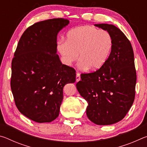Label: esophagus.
<instances>
[{"mask_svg":"<svg viewBox=\"0 0 147 147\" xmlns=\"http://www.w3.org/2000/svg\"><path fill=\"white\" fill-rule=\"evenodd\" d=\"M76 82H79L80 80V74L79 73H76Z\"/></svg>","mask_w":147,"mask_h":147,"instance_id":"34e87169","label":"esophagus"}]
</instances>
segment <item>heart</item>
Segmentation results:
<instances>
[{
    "label": "heart",
    "mask_w": 147,
    "mask_h": 147,
    "mask_svg": "<svg viewBox=\"0 0 147 147\" xmlns=\"http://www.w3.org/2000/svg\"><path fill=\"white\" fill-rule=\"evenodd\" d=\"M113 40L110 34L93 26L84 25L71 29L67 40L59 39L57 49L66 65L78 58L79 67L97 70L106 63L110 54Z\"/></svg>",
    "instance_id": "obj_1"
}]
</instances>
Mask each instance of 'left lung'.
<instances>
[{"label": "left lung", "mask_w": 147, "mask_h": 147, "mask_svg": "<svg viewBox=\"0 0 147 147\" xmlns=\"http://www.w3.org/2000/svg\"><path fill=\"white\" fill-rule=\"evenodd\" d=\"M94 26L110 34L112 49L101 68L81 74L76 88L88 102L86 114L89 120L98 125H109L125 117L135 98L134 51L130 41L117 27L108 24Z\"/></svg>", "instance_id": "8db88e82"}]
</instances>
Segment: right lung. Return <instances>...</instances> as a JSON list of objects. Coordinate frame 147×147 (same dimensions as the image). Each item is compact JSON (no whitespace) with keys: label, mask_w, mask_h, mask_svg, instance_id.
I'll use <instances>...</instances> for the list:
<instances>
[{"label":"right lung","mask_w":147,"mask_h":147,"mask_svg":"<svg viewBox=\"0 0 147 147\" xmlns=\"http://www.w3.org/2000/svg\"><path fill=\"white\" fill-rule=\"evenodd\" d=\"M61 18L38 22L22 35L11 62V89L17 109L37 123L58 117L63 89L76 81V71L57 54V36L69 24Z\"/></svg>","instance_id":"obj_1"}]
</instances>
